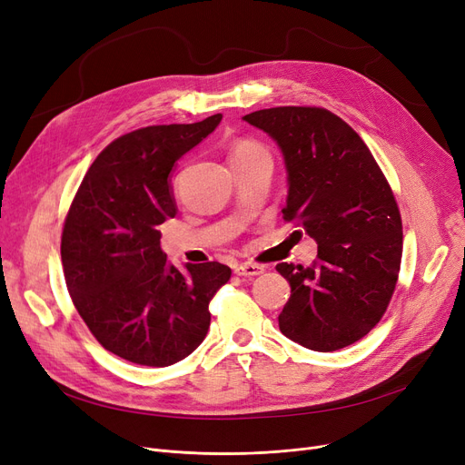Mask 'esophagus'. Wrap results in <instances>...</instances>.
Listing matches in <instances>:
<instances>
[{
  "label": "esophagus",
  "instance_id": "esophagus-1",
  "mask_svg": "<svg viewBox=\"0 0 465 465\" xmlns=\"http://www.w3.org/2000/svg\"><path fill=\"white\" fill-rule=\"evenodd\" d=\"M235 273L241 275V277H256V275H262L263 273V265H258V263H252V262H242L239 265H235Z\"/></svg>",
  "mask_w": 465,
  "mask_h": 465
}]
</instances>
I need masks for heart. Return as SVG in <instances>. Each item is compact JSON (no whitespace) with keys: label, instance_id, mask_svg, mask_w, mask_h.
Instances as JSON below:
<instances>
[{"label":"heart","instance_id":"1","mask_svg":"<svg viewBox=\"0 0 465 465\" xmlns=\"http://www.w3.org/2000/svg\"><path fill=\"white\" fill-rule=\"evenodd\" d=\"M258 151H262V146H260V144H256L254 141L242 139V141H237V143L232 146L230 160H233V158H241V156H247V154H252V153H258Z\"/></svg>","mask_w":465,"mask_h":465}]
</instances>
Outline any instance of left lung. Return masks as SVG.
<instances>
[{"label": "left lung", "mask_w": 465, "mask_h": 465, "mask_svg": "<svg viewBox=\"0 0 465 465\" xmlns=\"http://www.w3.org/2000/svg\"><path fill=\"white\" fill-rule=\"evenodd\" d=\"M282 153L284 220L309 233L311 267L277 263L290 282L281 331L305 349L331 352L368 335L390 303L401 263V216L368 144L321 107H273L242 116Z\"/></svg>", "instance_id": "8db88e82"}]
</instances>
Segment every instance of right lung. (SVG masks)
Returning a JSON list of instances; mask_svg holds the SVG:
<instances>
[{
  "label": "right lung",
  "instance_id": "right-lung-1",
  "mask_svg": "<svg viewBox=\"0 0 465 465\" xmlns=\"http://www.w3.org/2000/svg\"><path fill=\"white\" fill-rule=\"evenodd\" d=\"M149 126L100 153L73 200L62 233L69 296L100 345L128 361L165 368L202 345L209 302L230 281L224 263H186L179 272L160 247L177 214L175 162L220 124Z\"/></svg>",
  "mask_w": 465,
  "mask_h": 465
}]
</instances>
